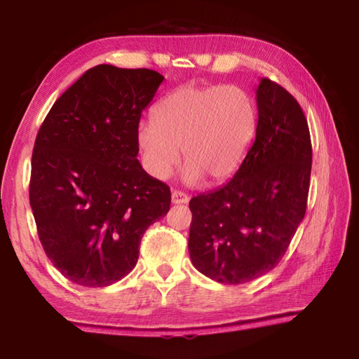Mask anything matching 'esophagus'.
Returning <instances> with one entry per match:
<instances>
[{"mask_svg":"<svg viewBox=\"0 0 359 359\" xmlns=\"http://www.w3.org/2000/svg\"><path fill=\"white\" fill-rule=\"evenodd\" d=\"M171 201H172V204H187L188 201H190V198H188V194H185L184 191L174 190L171 193Z\"/></svg>","mask_w":359,"mask_h":359,"instance_id":"34e87169","label":"esophagus"}]
</instances>
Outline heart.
<instances>
[{"mask_svg": "<svg viewBox=\"0 0 359 359\" xmlns=\"http://www.w3.org/2000/svg\"><path fill=\"white\" fill-rule=\"evenodd\" d=\"M257 130L255 104L236 85H185L155 107V120L137 126L144 165L156 179H166L180 160L184 179L212 184L229 179L241 168Z\"/></svg>", "mask_w": 359, "mask_h": 359, "instance_id": "1", "label": "heart"}]
</instances>
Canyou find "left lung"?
I'll list each match as a JSON object with an SVG mask.
<instances>
[{
	"mask_svg": "<svg viewBox=\"0 0 359 359\" xmlns=\"http://www.w3.org/2000/svg\"><path fill=\"white\" fill-rule=\"evenodd\" d=\"M257 107V135L233 179L190 201L191 263L220 283H245L274 269L306 215L312 144L302 109L266 77Z\"/></svg>",
	"mask_w": 359,
	"mask_h": 359,
	"instance_id": "obj_1",
	"label": "left lung"
}]
</instances>
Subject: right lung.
<instances>
[{"mask_svg":"<svg viewBox=\"0 0 359 359\" xmlns=\"http://www.w3.org/2000/svg\"><path fill=\"white\" fill-rule=\"evenodd\" d=\"M165 81L151 69L98 65L48 111L29 179L38 236L72 283L100 288L135 269L139 244L171 205L169 187L137 160V126Z\"/></svg>","mask_w":359,"mask_h":359,"instance_id":"right-lung-1","label":"right lung"}]
</instances>
